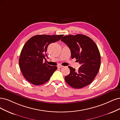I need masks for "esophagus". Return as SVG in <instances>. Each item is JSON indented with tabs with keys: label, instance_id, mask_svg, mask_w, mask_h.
Segmentation results:
<instances>
[{
	"label": "esophagus",
	"instance_id": "esophagus-1",
	"mask_svg": "<svg viewBox=\"0 0 120 120\" xmlns=\"http://www.w3.org/2000/svg\"><path fill=\"white\" fill-rule=\"evenodd\" d=\"M62 67H63V66H62V65H58V68H62Z\"/></svg>",
	"mask_w": 120,
	"mask_h": 120
}]
</instances>
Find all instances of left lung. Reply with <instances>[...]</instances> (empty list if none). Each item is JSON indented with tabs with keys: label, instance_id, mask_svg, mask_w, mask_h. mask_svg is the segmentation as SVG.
Returning <instances> with one entry per match:
<instances>
[{
	"label": "left lung",
	"instance_id": "8db88e82",
	"mask_svg": "<svg viewBox=\"0 0 120 120\" xmlns=\"http://www.w3.org/2000/svg\"><path fill=\"white\" fill-rule=\"evenodd\" d=\"M61 41L70 48L72 58H75L81 64L77 71L68 66L70 72L65 77L66 82L78 89L90 85L96 76L100 67V54L96 44L90 38L80 34L66 35Z\"/></svg>",
	"mask_w": 120,
	"mask_h": 120
}]
</instances>
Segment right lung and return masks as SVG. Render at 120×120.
Segmentation results:
<instances>
[{"label":"right lung","instance_id":"obj_1","mask_svg":"<svg viewBox=\"0 0 120 120\" xmlns=\"http://www.w3.org/2000/svg\"><path fill=\"white\" fill-rule=\"evenodd\" d=\"M63 36V34L36 35L26 42L21 52L19 64L22 74L29 82L38 86L49 80L57 67L43 63V60L47 57L48 45L59 41Z\"/></svg>","mask_w":120,"mask_h":120}]
</instances>
